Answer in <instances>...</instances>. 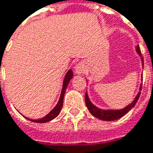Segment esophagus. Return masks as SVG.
<instances>
[{"mask_svg":"<svg viewBox=\"0 0 153 153\" xmlns=\"http://www.w3.org/2000/svg\"><path fill=\"white\" fill-rule=\"evenodd\" d=\"M75 71H76V73L78 74V75L82 74V73L85 71V66H84V64H83L82 62L77 63V64L76 65V67H75Z\"/></svg>","mask_w":153,"mask_h":153,"instance_id":"obj_1","label":"esophagus"}]
</instances>
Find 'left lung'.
<instances>
[{"mask_svg": "<svg viewBox=\"0 0 153 153\" xmlns=\"http://www.w3.org/2000/svg\"><path fill=\"white\" fill-rule=\"evenodd\" d=\"M136 50L138 53V55L141 56V52H140V49H139L138 46H137ZM141 59H142V63L144 66V60H143V58H141ZM142 79H143V76H142ZM141 90H142V85L139 88V91H141ZM139 96H140V92L137 93V95L136 96L135 99L132 101V103H131L129 105H127L126 107H125L122 110H102V109H99V108L96 107L90 101L87 93L85 94V104H86V106H87L89 111L91 112V114L93 115L95 117L99 118V119L104 120V121H114V120H117V119L122 117L123 116H125L131 109H132L135 106V104L139 98Z\"/></svg>", "mask_w": 153, "mask_h": 153, "instance_id": "obj_1", "label": "left lung"}]
</instances>
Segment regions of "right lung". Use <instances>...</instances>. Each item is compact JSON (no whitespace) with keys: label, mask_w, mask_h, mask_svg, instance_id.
Listing matches in <instances>:
<instances>
[{"label":"right lung","mask_w":153,"mask_h":153,"mask_svg":"<svg viewBox=\"0 0 153 153\" xmlns=\"http://www.w3.org/2000/svg\"><path fill=\"white\" fill-rule=\"evenodd\" d=\"M73 77V72L71 70L68 71L65 75V77H64V80H63V83H62V92H61L60 98H59V101L57 104L56 105V107L49 112V114L46 115L44 117L41 118V119H36V120H33V119H29L27 118L28 120L32 121V122H36V123H46V122H49L50 120L54 119L55 117H56L59 113H60L61 110H62V104H63V97H64V93L66 91V88L69 84V82L71 81V79Z\"/></svg>","instance_id":"right-lung-1"}]
</instances>
